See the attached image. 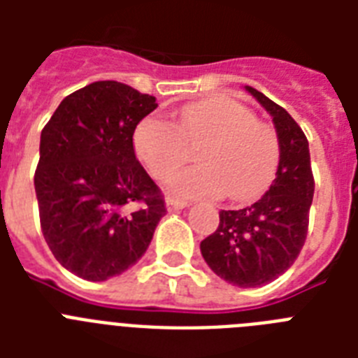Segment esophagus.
<instances>
[{
	"label": "esophagus",
	"instance_id": "34e87169",
	"mask_svg": "<svg viewBox=\"0 0 358 358\" xmlns=\"http://www.w3.org/2000/svg\"><path fill=\"white\" fill-rule=\"evenodd\" d=\"M165 206H167V212H178V210H184V208H187L189 204L185 201H178V199H171V196H169L167 201H165Z\"/></svg>",
	"mask_w": 358,
	"mask_h": 358
}]
</instances>
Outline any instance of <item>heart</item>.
Returning <instances> with one entry per match:
<instances>
[{
    "mask_svg": "<svg viewBox=\"0 0 358 358\" xmlns=\"http://www.w3.org/2000/svg\"><path fill=\"white\" fill-rule=\"evenodd\" d=\"M201 146V165L173 174L165 182L171 195L224 196L249 202L275 178L280 157L278 137L269 126L232 98L213 96L180 109L176 124L148 115L134 129V148L148 173L165 178Z\"/></svg>",
    "mask_w": 358,
    "mask_h": 358,
    "instance_id": "heart-1",
    "label": "heart"
}]
</instances>
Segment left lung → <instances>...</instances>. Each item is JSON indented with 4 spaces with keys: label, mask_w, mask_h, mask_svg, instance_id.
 I'll list each match as a JSON object with an SVG mask.
<instances>
[{
    "label": "left lung",
    "mask_w": 358,
    "mask_h": 358,
    "mask_svg": "<svg viewBox=\"0 0 358 358\" xmlns=\"http://www.w3.org/2000/svg\"><path fill=\"white\" fill-rule=\"evenodd\" d=\"M245 91L271 115L280 157L275 180L260 201L241 210H221L219 227L201 241L208 267L238 288H260L280 277L299 256L314 196L310 152L303 129L266 94Z\"/></svg>",
    "instance_id": "8db88e82"
}]
</instances>
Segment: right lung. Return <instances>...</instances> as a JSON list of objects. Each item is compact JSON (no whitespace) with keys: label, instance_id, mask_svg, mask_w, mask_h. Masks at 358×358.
Segmentation results:
<instances>
[{"label":"right lung","instance_id":"right-lung-1","mask_svg":"<svg viewBox=\"0 0 358 358\" xmlns=\"http://www.w3.org/2000/svg\"><path fill=\"white\" fill-rule=\"evenodd\" d=\"M156 98L94 81L59 103L41 134L35 173L42 234L63 267L102 282L137 264L165 202L134 150Z\"/></svg>","mask_w":358,"mask_h":358}]
</instances>
